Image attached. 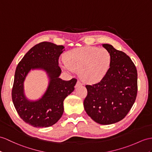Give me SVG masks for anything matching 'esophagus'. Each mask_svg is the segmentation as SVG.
I'll list each match as a JSON object with an SVG mask.
<instances>
[{"mask_svg":"<svg viewBox=\"0 0 152 152\" xmlns=\"http://www.w3.org/2000/svg\"><path fill=\"white\" fill-rule=\"evenodd\" d=\"M81 85H82V83H81L79 80H77V82L76 85H75V88L78 87V86H81Z\"/></svg>","mask_w":152,"mask_h":152,"instance_id":"esophagus-1","label":"esophagus"}]
</instances>
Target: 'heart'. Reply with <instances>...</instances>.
Instances as JSON below:
<instances>
[{"label": "heart", "instance_id": "b5f03b06", "mask_svg": "<svg viewBox=\"0 0 152 152\" xmlns=\"http://www.w3.org/2000/svg\"><path fill=\"white\" fill-rule=\"evenodd\" d=\"M64 61L69 69L80 72L84 82L94 84L101 81L108 72L112 57L104 48L84 46L68 51Z\"/></svg>", "mask_w": 152, "mask_h": 152}]
</instances>
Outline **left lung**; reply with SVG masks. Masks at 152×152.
Segmentation results:
<instances>
[{"instance_id": "left-lung-1", "label": "left lung", "mask_w": 152, "mask_h": 152, "mask_svg": "<svg viewBox=\"0 0 152 152\" xmlns=\"http://www.w3.org/2000/svg\"><path fill=\"white\" fill-rule=\"evenodd\" d=\"M102 46L112 57L110 68L99 83L86 85L84 107L96 123L106 125L123 119L131 110L137 94V72L125 53L108 44Z\"/></svg>"}]
</instances>
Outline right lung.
Wrapping results in <instances>:
<instances>
[{
    "instance_id": "add662e5",
    "label": "right lung",
    "mask_w": 152,
    "mask_h": 152,
    "mask_svg": "<svg viewBox=\"0 0 152 152\" xmlns=\"http://www.w3.org/2000/svg\"><path fill=\"white\" fill-rule=\"evenodd\" d=\"M64 48L49 42H40L31 48L17 66L12 101L20 117L33 127L47 128L56 123L64 112V100L75 89L76 79L66 81L59 78L58 58ZM31 69L44 70L50 80L46 92L37 101H30L24 95L23 83Z\"/></svg>"
}]
</instances>
